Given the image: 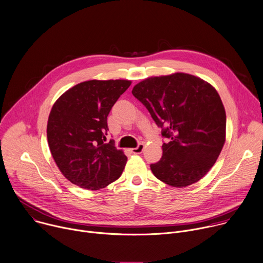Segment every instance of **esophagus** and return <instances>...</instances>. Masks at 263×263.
Here are the masks:
<instances>
[{
	"label": "esophagus",
	"mask_w": 263,
	"mask_h": 263,
	"mask_svg": "<svg viewBox=\"0 0 263 263\" xmlns=\"http://www.w3.org/2000/svg\"><path fill=\"white\" fill-rule=\"evenodd\" d=\"M144 148H145V145H144L143 143H140L136 148H132L130 150H132V152L135 153V154H140V153L143 152Z\"/></svg>",
	"instance_id": "esophagus-1"
}]
</instances>
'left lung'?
<instances>
[{"instance_id":"1","label":"left lung","mask_w":263,"mask_h":263,"mask_svg":"<svg viewBox=\"0 0 263 263\" xmlns=\"http://www.w3.org/2000/svg\"><path fill=\"white\" fill-rule=\"evenodd\" d=\"M132 93L163 128L162 136L170 139L162 146L161 161L150 165L154 176L174 187L199 181L215 165L226 141V112L215 87L175 72L147 78Z\"/></svg>"}]
</instances>
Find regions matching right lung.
<instances>
[{"label": "right lung", "mask_w": 263, "mask_h": 263, "mask_svg": "<svg viewBox=\"0 0 263 263\" xmlns=\"http://www.w3.org/2000/svg\"><path fill=\"white\" fill-rule=\"evenodd\" d=\"M128 80H91L65 91L52 106L46 126L50 153L71 183L96 191L117 180L127 157L104 143L107 118L114 103L130 86Z\"/></svg>", "instance_id": "add662e5"}]
</instances>
